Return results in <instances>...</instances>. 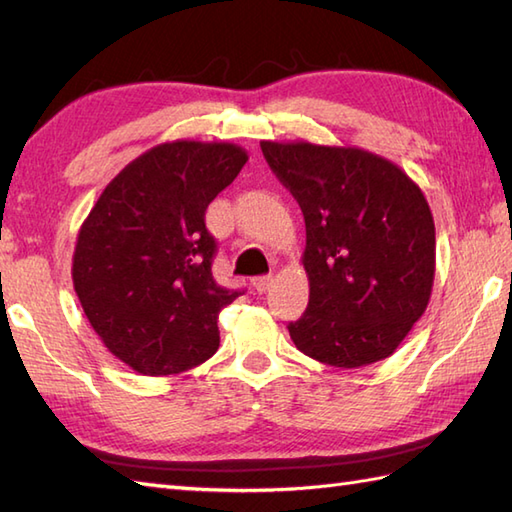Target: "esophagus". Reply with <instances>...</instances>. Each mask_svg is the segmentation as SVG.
<instances>
[{"instance_id":"esophagus-1","label":"esophagus","mask_w":512,"mask_h":512,"mask_svg":"<svg viewBox=\"0 0 512 512\" xmlns=\"http://www.w3.org/2000/svg\"><path fill=\"white\" fill-rule=\"evenodd\" d=\"M253 286H255V290L259 292V295H264V292H268L270 286H273V277H255L253 279Z\"/></svg>"}]
</instances>
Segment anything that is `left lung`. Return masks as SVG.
<instances>
[{"mask_svg": "<svg viewBox=\"0 0 512 512\" xmlns=\"http://www.w3.org/2000/svg\"><path fill=\"white\" fill-rule=\"evenodd\" d=\"M306 220L310 301L288 323L297 350L332 367L391 356L431 297L436 226L420 187L356 147L262 143Z\"/></svg>", "mask_w": 512, "mask_h": 512, "instance_id": "obj_1", "label": "left lung"}]
</instances>
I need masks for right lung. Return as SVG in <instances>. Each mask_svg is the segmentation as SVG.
<instances>
[{
    "mask_svg": "<svg viewBox=\"0 0 512 512\" xmlns=\"http://www.w3.org/2000/svg\"><path fill=\"white\" fill-rule=\"evenodd\" d=\"M231 143L176 140L145 151L107 184L76 237L72 281L107 350L138 374L204 363L217 317L244 290L213 279L204 213L246 165Z\"/></svg>",
    "mask_w": 512,
    "mask_h": 512,
    "instance_id": "obj_1",
    "label": "right lung"
}]
</instances>
